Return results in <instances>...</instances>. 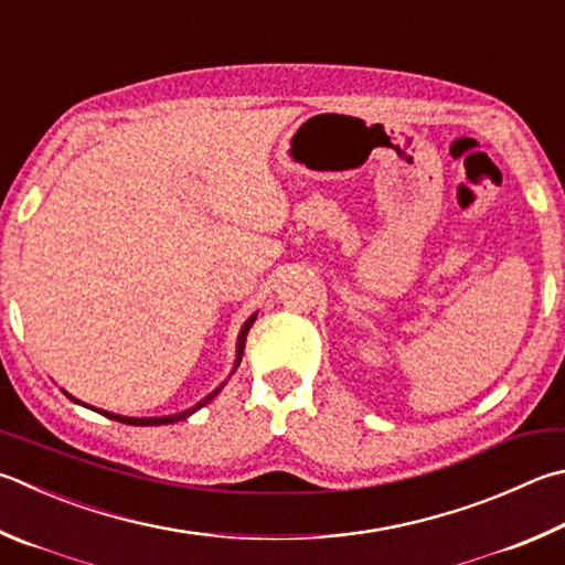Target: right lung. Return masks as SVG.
<instances>
[{"mask_svg":"<svg viewBox=\"0 0 565 565\" xmlns=\"http://www.w3.org/2000/svg\"><path fill=\"white\" fill-rule=\"evenodd\" d=\"M256 321V313H252L247 321H244V326H242V331H239V335H237V355H234V365H232V373L237 371L239 367V363H242V355H244V343H247V333H249V328H252V323ZM230 373V375H232ZM227 385V381H224L222 385H217L212 390L210 395H204L198 405H192V407H188V409H182V413H175V415H162V417H126V415H116V413H108V409H98L100 415H106V417H110V419H118V423H122V425H140V427H152V425H172V423H180V419H184V417H190L192 413H198L200 407H204L210 403V399H214L220 395V390ZM61 393H64L68 399H74V403H78V405H86V403H81V399H76L74 395H68L66 390H61ZM88 409H96V407H90V405H86Z\"/></svg>","mask_w":565,"mask_h":565,"instance_id":"right-lung-1","label":"right lung"}]
</instances>
